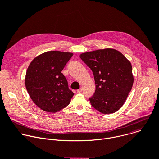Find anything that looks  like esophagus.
Returning a JSON list of instances; mask_svg holds the SVG:
<instances>
[{
	"label": "esophagus",
	"mask_w": 159,
	"mask_h": 159,
	"mask_svg": "<svg viewBox=\"0 0 159 159\" xmlns=\"http://www.w3.org/2000/svg\"><path fill=\"white\" fill-rule=\"evenodd\" d=\"M82 88H80L79 89L77 90V92L78 93H80L82 92Z\"/></svg>",
	"instance_id": "34e87169"
}]
</instances>
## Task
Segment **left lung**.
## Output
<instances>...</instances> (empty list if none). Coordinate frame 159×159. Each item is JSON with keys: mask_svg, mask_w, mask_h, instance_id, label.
I'll return each instance as SVG.
<instances>
[{"mask_svg": "<svg viewBox=\"0 0 159 159\" xmlns=\"http://www.w3.org/2000/svg\"><path fill=\"white\" fill-rule=\"evenodd\" d=\"M80 57L93 72L96 90L89 98L91 105L103 114L118 111L133 85L131 62L120 51L111 48L84 52Z\"/></svg>", "mask_w": 159, "mask_h": 159, "instance_id": "8db88e82", "label": "left lung"}]
</instances>
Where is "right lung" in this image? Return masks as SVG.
<instances>
[{
	"label": "right lung",
	"instance_id": "right-lung-1",
	"mask_svg": "<svg viewBox=\"0 0 159 159\" xmlns=\"http://www.w3.org/2000/svg\"><path fill=\"white\" fill-rule=\"evenodd\" d=\"M73 53L51 51L42 53L31 61L25 75V86L34 103L41 110L56 113L70 102L74 93L68 87L61 73Z\"/></svg>",
	"mask_w": 159,
	"mask_h": 159
}]
</instances>
